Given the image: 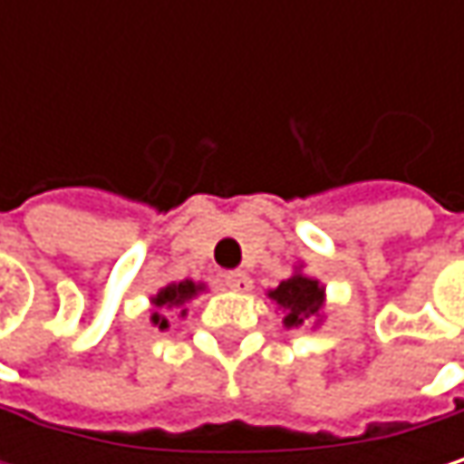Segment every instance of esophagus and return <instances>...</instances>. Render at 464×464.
Wrapping results in <instances>:
<instances>
[{
  "label": "esophagus",
  "instance_id": "34e87169",
  "mask_svg": "<svg viewBox=\"0 0 464 464\" xmlns=\"http://www.w3.org/2000/svg\"><path fill=\"white\" fill-rule=\"evenodd\" d=\"M226 287L236 290V293H249L252 290V279L244 271H231V274H226Z\"/></svg>",
  "mask_w": 464,
  "mask_h": 464
}]
</instances>
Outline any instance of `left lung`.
Returning a JSON list of instances; mask_svg holds the SVG:
<instances>
[{
	"instance_id": "1",
	"label": "left lung",
	"mask_w": 464,
	"mask_h": 464,
	"mask_svg": "<svg viewBox=\"0 0 464 464\" xmlns=\"http://www.w3.org/2000/svg\"><path fill=\"white\" fill-rule=\"evenodd\" d=\"M271 298V304L282 312V324L287 330H298V327H320L324 320V285L320 279L309 276L304 271V263H298L293 268V276H287L285 282H279V287L266 293Z\"/></svg>"
}]
</instances>
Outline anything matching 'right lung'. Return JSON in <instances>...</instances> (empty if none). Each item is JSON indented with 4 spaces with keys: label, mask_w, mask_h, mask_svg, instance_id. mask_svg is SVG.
I'll return each instance as SVG.
<instances>
[{
    "label": "right lung",
    "mask_w": 464,
    "mask_h": 464,
    "mask_svg": "<svg viewBox=\"0 0 464 464\" xmlns=\"http://www.w3.org/2000/svg\"><path fill=\"white\" fill-rule=\"evenodd\" d=\"M207 293L204 282L182 279V282H169L163 285L155 295H150V323L158 330H169V312H179V317H188V301L198 298Z\"/></svg>",
    "instance_id": "add662e5"
}]
</instances>
